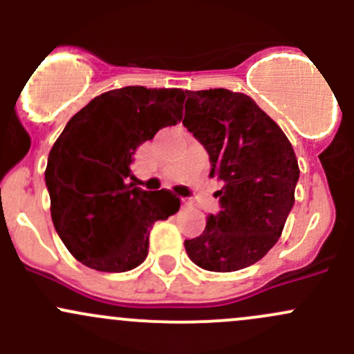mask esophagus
I'll return each mask as SVG.
<instances>
[{
  "instance_id": "34e87169",
  "label": "esophagus",
  "mask_w": 354,
  "mask_h": 354,
  "mask_svg": "<svg viewBox=\"0 0 354 354\" xmlns=\"http://www.w3.org/2000/svg\"><path fill=\"white\" fill-rule=\"evenodd\" d=\"M183 203H188V202H187V200H183Z\"/></svg>"
}]
</instances>
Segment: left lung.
<instances>
[{
  "label": "left lung",
  "instance_id": "obj_1",
  "mask_svg": "<svg viewBox=\"0 0 354 354\" xmlns=\"http://www.w3.org/2000/svg\"><path fill=\"white\" fill-rule=\"evenodd\" d=\"M183 124L205 147L210 178L223 188L219 212L185 240L194 263L233 272L259 262L279 240L295 203L298 160L279 127L252 97L227 88L185 91Z\"/></svg>",
  "mask_w": 354,
  "mask_h": 354
}]
</instances>
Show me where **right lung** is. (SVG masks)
<instances>
[{
    "label": "right lung",
    "mask_w": 354,
    "mask_h": 354,
    "mask_svg": "<svg viewBox=\"0 0 354 354\" xmlns=\"http://www.w3.org/2000/svg\"><path fill=\"white\" fill-rule=\"evenodd\" d=\"M181 88L123 87L92 99L66 123L46 167L55 230L91 269L127 272L145 260L149 230L180 209L171 192L127 185L138 145L183 116Z\"/></svg>",
    "instance_id": "obj_1"
}]
</instances>
